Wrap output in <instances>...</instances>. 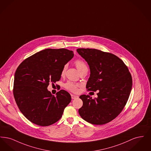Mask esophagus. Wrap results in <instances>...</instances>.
Returning a JSON list of instances; mask_svg holds the SVG:
<instances>
[{
  "label": "esophagus",
  "instance_id": "obj_1",
  "mask_svg": "<svg viewBox=\"0 0 151 151\" xmlns=\"http://www.w3.org/2000/svg\"><path fill=\"white\" fill-rule=\"evenodd\" d=\"M79 97L78 96H76V95H74V94H71V98L72 99H78Z\"/></svg>",
  "mask_w": 151,
  "mask_h": 151
}]
</instances>
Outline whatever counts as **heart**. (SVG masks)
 Returning <instances> with one entry per match:
<instances>
[{"label":"heart","instance_id":"obj_1","mask_svg":"<svg viewBox=\"0 0 151 151\" xmlns=\"http://www.w3.org/2000/svg\"><path fill=\"white\" fill-rule=\"evenodd\" d=\"M75 64L76 67V68H78V71L79 72L80 71H81L82 70H83L84 68H86V63L81 60V59H78L75 62ZM67 68V65H65L64 67H63L62 71H61V75H63L65 74V70ZM79 85L78 84H76L75 83H73L71 81H68L65 84V88L68 91L73 92V93H76L78 91V88H79Z\"/></svg>","mask_w":151,"mask_h":151}]
</instances>
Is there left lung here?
I'll use <instances>...</instances> for the list:
<instances>
[{"instance_id":"left-lung-1","label":"left lung","mask_w":151,"mask_h":151,"mask_svg":"<svg viewBox=\"0 0 151 151\" xmlns=\"http://www.w3.org/2000/svg\"><path fill=\"white\" fill-rule=\"evenodd\" d=\"M77 51L89 65L87 91L99 90L98 97L93 99L89 95L80 96L83 105L79 114L93 124L108 123L121 113L128 101L132 86L131 75L114 54L93 49H78Z\"/></svg>"}]
</instances>
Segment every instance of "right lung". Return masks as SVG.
<instances>
[{
    "label": "right lung",
    "instance_id": "add662e5",
    "mask_svg": "<svg viewBox=\"0 0 151 151\" xmlns=\"http://www.w3.org/2000/svg\"><path fill=\"white\" fill-rule=\"evenodd\" d=\"M72 51L65 49H47L23 60L14 74L13 93L14 100L29 121L48 126L58 121L71 97L65 90L57 96L47 91L49 83L61 77L63 67L73 57Z\"/></svg>",
    "mask_w": 151,
    "mask_h": 151
}]
</instances>
